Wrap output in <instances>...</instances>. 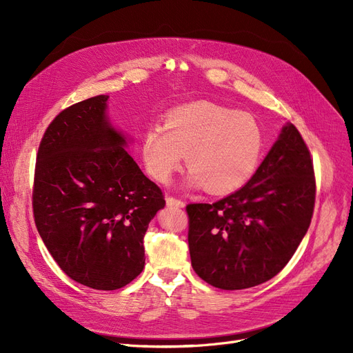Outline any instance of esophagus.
Masks as SVG:
<instances>
[{
    "label": "esophagus",
    "mask_w": 353,
    "mask_h": 353,
    "mask_svg": "<svg viewBox=\"0 0 353 353\" xmlns=\"http://www.w3.org/2000/svg\"><path fill=\"white\" fill-rule=\"evenodd\" d=\"M166 205L169 208H184L185 206V201L181 200V199H175V197H168L166 199Z\"/></svg>",
    "instance_id": "esophagus-1"
}]
</instances>
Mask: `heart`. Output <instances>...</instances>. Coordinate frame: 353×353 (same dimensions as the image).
Returning a JSON list of instances; mask_svg holds the SVG:
<instances>
[{"instance_id":"b5f03b06","label":"heart","mask_w":353,"mask_h":353,"mask_svg":"<svg viewBox=\"0 0 353 353\" xmlns=\"http://www.w3.org/2000/svg\"><path fill=\"white\" fill-rule=\"evenodd\" d=\"M263 150V128L253 114L208 101L170 110L163 130L150 126L141 143L147 172L157 183H168L185 154L190 183L213 194L231 193L249 183Z\"/></svg>"}]
</instances>
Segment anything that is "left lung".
<instances>
[{
  "label": "left lung",
  "mask_w": 353,
  "mask_h": 353,
  "mask_svg": "<svg viewBox=\"0 0 353 353\" xmlns=\"http://www.w3.org/2000/svg\"><path fill=\"white\" fill-rule=\"evenodd\" d=\"M314 205L311 153L296 126L287 123L248 184L212 205L187 206L193 270L222 290L271 280L305 237Z\"/></svg>",
  "instance_id": "1"
}]
</instances>
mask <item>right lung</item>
I'll list each match as a JSON object with an SVG mask.
<instances>
[{"instance_id": "obj_1", "label": "right lung", "mask_w": 353, "mask_h": 353, "mask_svg": "<svg viewBox=\"0 0 353 353\" xmlns=\"http://www.w3.org/2000/svg\"><path fill=\"white\" fill-rule=\"evenodd\" d=\"M109 95L60 112L42 137L32 208L48 252L72 280L117 290L141 274L143 239L165 197L125 150Z\"/></svg>"}]
</instances>
